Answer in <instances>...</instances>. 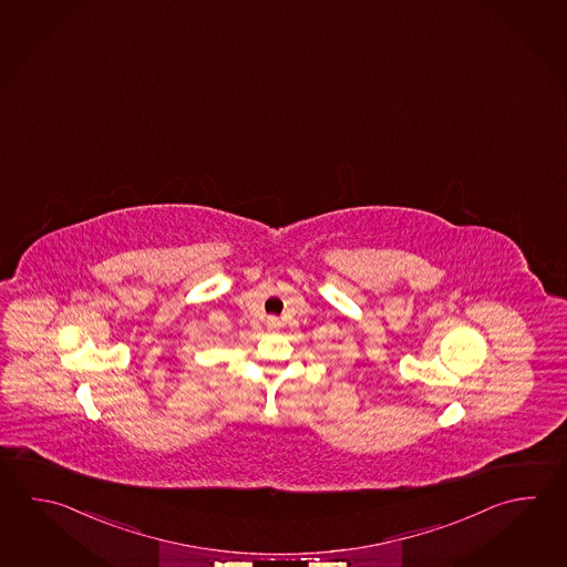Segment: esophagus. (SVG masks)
I'll return each mask as SVG.
<instances>
[{
  "instance_id": "esophagus-1",
  "label": "esophagus",
  "mask_w": 567,
  "mask_h": 567,
  "mask_svg": "<svg viewBox=\"0 0 567 567\" xmlns=\"http://www.w3.org/2000/svg\"><path fill=\"white\" fill-rule=\"evenodd\" d=\"M280 321H278L277 317H268V329H277Z\"/></svg>"
}]
</instances>
